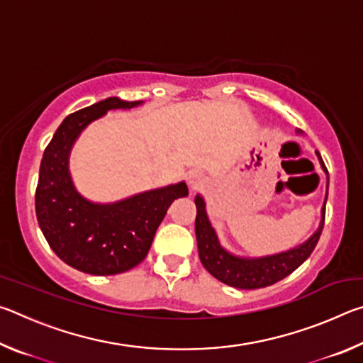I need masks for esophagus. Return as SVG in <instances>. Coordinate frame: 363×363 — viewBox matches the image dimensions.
Masks as SVG:
<instances>
[{
    "instance_id": "34e87169",
    "label": "esophagus",
    "mask_w": 363,
    "mask_h": 363,
    "mask_svg": "<svg viewBox=\"0 0 363 363\" xmlns=\"http://www.w3.org/2000/svg\"><path fill=\"white\" fill-rule=\"evenodd\" d=\"M187 182H189L190 189H199L205 184V177L200 173V171L192 169L187 173Z\"/></svg>"
}]
</instances>
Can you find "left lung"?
I'll list each match as a JSON object with an SVG mask.
<instances>
[{
    "instance_id": "1",
    "label": "left lung",
    "mask_w": 363,
    "mask_h": 363,
    "mask_svg": "<svg viewBox=\"0 0 363 363\" xmlns=\"http://www.w3.org/2000/svg\"><path fill=\"white\" fill-rule=\"evenodd\" d=\"M296 133L299 134V130ZM315 155L322 171L327 174V192H325L323 206L320 210V223L307 240L290 250L280 251V253L266 256H240L232 253L219 240L218 232L213 227L210 216H208L203 195H195V235L196 245H199V256L203 267L214 279L229 286L238 288V290H256V288L277 284L279 280L285 279L293 270H296L311 256L323 229L325 203H327L328 196V171L325 168L320 153L315 152Z\"/></svg>"
}]
</instances>
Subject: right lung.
Masks as SVG:
<instances>
[{"instance_id":"right-lung-1","label":"right lung","mask_w":363,"mask_h":363,"mask_svg":"<svg viewBox=\"0 0 363 363\" xmlns=\"http://www.w3.org/2000/svg\"><path fill=\"white\" fill-rule=\"evenodd\" d=\"M143 104L108 97L78 110L60 123L43 155L35 195L40 229L54 253L79 272L115 275L136 267L149 253L169 205L189 195L184 181L108 203L78 192L70 173L77 139L110 110H130Z\"/></svg>"}]
</instances>
